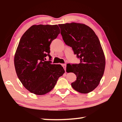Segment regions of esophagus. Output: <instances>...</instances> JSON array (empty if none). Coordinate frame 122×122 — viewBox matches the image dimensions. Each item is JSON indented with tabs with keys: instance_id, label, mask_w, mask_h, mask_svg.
I'll return each mask as SVG.
<instances>
[{
	"instance_id": "1",
	"label": "esophagus",
	"mask_w": 122,
	"mask_h": 122,
	"mask_svg": "<svg viewBox=\"0 0 122 122\" xmlns=\"http://www.w3.org/2000/svg\"><path fill=\"white\" fill-rule=\"evenodd\" d=\"M62 67H63L64 70L66 71V64H62Z\"/></svg>"
}]
</instances>
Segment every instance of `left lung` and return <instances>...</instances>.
<instances>
[{
  "instance_id": "1",
  "label": "left lung",
  "mask_w": 122,
  "mask_h": 122,
  "mask_svg": "<svg viewBox=\"0 0 122 122\" xmlns=\"http://www.w3.org/2000/svg\"><path fill=\"white\" fill-rule=\"evenodd\" d=\"M66 45L72 47L79 64H68L66 71L76 75L72 87L80 93L86 94L98 86L104 74L105 59L97 35L88 26L71 23L59 24Z\"/></svg>"
}]
</instances>
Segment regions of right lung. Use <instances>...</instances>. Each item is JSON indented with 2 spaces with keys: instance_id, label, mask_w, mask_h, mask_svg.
Wrapping results in <instances>:
<instances>
[{
  "instance_id": "obj_1",
  "label": "right lung",
  "mask_w": 122,
  "mask_h": 122,
  "mask_svg": "<svg viewBox=\"0 0 122 122\" xmlns=\"http://www.w3.org/2000/svg\"><path fill=\"white\" fill-rule=\"evenodd\" d=\"M60 33L57 25H32L22 36L15 55L14 65L21 82L38 95L52 90L65 70L61 65L51 64L50 45ZM50 58L46 61V57Z\"/></svg>"
}]
</instances>
